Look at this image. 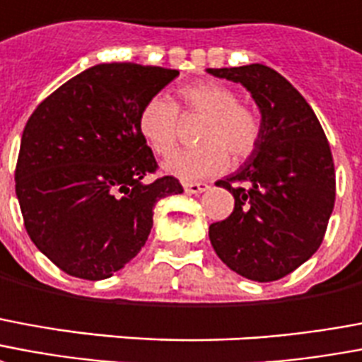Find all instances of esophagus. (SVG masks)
I'll use <instances>...</instances> for the list:
<instances>
[{
  "instance_id": "34e87169",
  "label": "esophagus",
  "mask_w": 362,
  "mask_h": 362,
  "mask_svg": "<svg viewBox=\"0 0 362 362\" xmlns=\"http://www.w3.org/2000/svg\"><path fill=\"white\" fill-rule=\"evenodd\" d=\"M209 188H211V186L205 184V182H184L186 194H203V192H207Z\"/></svg>"
}]
</instances>
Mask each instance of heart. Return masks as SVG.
<instances>
[{"label": "heart", "instance_id": "obj_1", "mask_svg": "<svg viewBox=\"0 0 362 362\" xmlns=\"http://www.w3.org/2000/svg\"><path fill=\"white\" fill-rule=\"evenodd\" d=\"M184 113L199 115V146L182 149L165 160V170L182 180H199L222 173L234 163H243L255 153L263 124L251 107L238 103V95L218 82H197L178 90ZM141 136L157 155L173 153L178 144V105L167 95L147 99L138 117Z\"/></svg>", "mask_w": 362, "mask_h": 362}]
</instances>
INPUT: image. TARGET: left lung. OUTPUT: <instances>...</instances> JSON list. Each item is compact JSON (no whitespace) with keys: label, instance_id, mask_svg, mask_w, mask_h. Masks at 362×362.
<instances>
[{"label":"left lung","instance_id":"obj_1","mask_svg":"<svg viewBox=\"0 0 362 362\" xmlns=\"http://www.w3.org/2000/svg\"><path fill=\"white\" fill-rule=\"evenodd\" d=\"M207 72L251 92L263 124L255 153L216 182L234 195V211L209 226V240L240 276L274 282L322 243L336 202L330 144L303 95L274 69L255 63Z\"/></svg>","mask_w":362,"mask_h":362}]
</instances>
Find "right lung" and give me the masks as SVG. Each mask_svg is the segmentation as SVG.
<instances>
[{"label": "right lung", "mask_w": 362, "mask_h": 362, "mask_svg": "<svg viewBox=\"0 0 362 362\" xmlns=\"http://www.w3.org/2000/svg\"><path fill=\"white\" fill-rule=\"evenodd\" d=\"M180 72L101 63L36 107L21 140L15 189L24 228L53 264L84 280L113 276L146 245L160 197L182 194L138 128L147 99Z\"/></svg>", "instance_id": "1"}]
</instances>
